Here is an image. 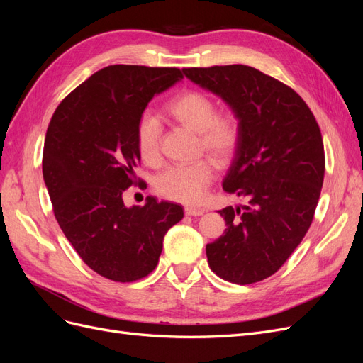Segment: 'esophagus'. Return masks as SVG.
Masks as SVG:
<instances>
[{
	"label": "esophagus",
	"instance_id": "34e87169",
	"mask_svg": "<svg viewBox=\"0 0 363 363\" xmlns=\"http://www.w3.org/2000/svg\"><path fill=\"white\" fill-rule=\"evenodd\" d=\"M184 213L188 216H200L204 213L203 208H199V207H184Z\"/></svg>",
	"mask_w": 363,
	"mask_h": 363
}]
</instances>
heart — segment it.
Wrapping results in <instances>:
<instances>
[{"label": "heart", "mask_w": 363, "mask_h": 363, "mask_svg": "<svg viewBox=\"0 0 363 363\" xmlns=\"http://www.w3.org/2000/svg\"><path fill=\"white\" fill-rule=\"evenodd\" d=\"M163 112L175 123L199 133L200 148L218 164H225L238 150L240 124L233 113H216V104L211 96L199 91H183L164 104ZM162 127L155 118L145 115L136 128V148L148 167H157L160 152ZM215 167L211 160L201 159L192 164L171 167L159 175L156 191L163 199L184 204H196L203 200L207 186L213 179Z\"/></svg>", "instance_id": "heart-1"}]
</instances>
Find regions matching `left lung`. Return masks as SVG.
Wrapping results in <instances>:
<instances>
[{"label": "left lung", "mask_w": 363, "mask_h": 363, "mask_svg": "<svg viewBox=\"0 0 363 363\" xmlns=\"http://www.w3.org/2000/svg\"><path fill=\"white\" fill-rule=\"evenodd\" d=\"M183 72L221 96L240 124L223 188L248 203L219 211L227 228L206 245L208 267L236 284L265 280L312 224L325 169L321 130L298 94L256 68L225 65Z\"/></svg>", "instance_id": "1"}]
</instances>
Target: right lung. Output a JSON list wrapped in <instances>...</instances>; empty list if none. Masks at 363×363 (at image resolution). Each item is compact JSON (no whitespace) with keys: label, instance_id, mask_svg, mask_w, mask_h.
<instances>
[{"label":"right lung","instance_id":"add662e5","mask_svg":"<svg viewBox=\"0 0 363 363\" xmlns=\"http://www.w3.org/2000/svg\"><path fill=\"white\" fill-rule=\"evenodd\" d=\"M182 79L179 68L111 65L75 87L50 121L42 172L54 216L82 260L108 280L148 276L183 218L182 206L152 196L142 207L123 201L136 183L142 113Z\"/></svg>","mask_w":363,"mask_h":363}]
</instances>
